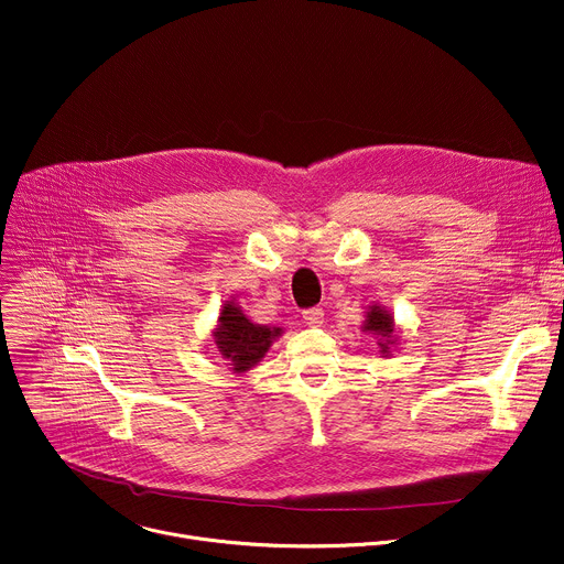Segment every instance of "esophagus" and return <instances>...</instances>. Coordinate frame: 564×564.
I'll list each match as a JSON object with an SVG mask.
<instances>
[{
	"label": "esophagus",
	"mask_w": 564,
	"mask_h": 564,
	"mask_svg": "<svg viewBox=\"0 0 564 564\" xmlns=\"http://www.w3.org/2000/svg\"><path fill=\"white\" fill-rule=\"evenodd\" d=\"M301 317H303V324H308V326H322L324 324V311L322 308L303 311Z\"/></svg>",
	"instance_id": "1"
}]
</instances>
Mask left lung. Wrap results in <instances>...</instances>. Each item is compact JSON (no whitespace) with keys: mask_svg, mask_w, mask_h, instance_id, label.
Masks as SVG:
<instances>
[{"mask_svg":"<svg viewBox=\"0 0 564 564\" xmlns=\"http://www.w3.org/2000/svg\"><path fill=\"white\" fill-rule=\"evenodd\" d=\"M365 330L367 333H373L380 337L378 346L382 348V355H389V346L395 344V337H393V317L382 311L380 305H371L369 313H367V319H365Z\"/></svg>","mask_w":564,"mask_h":564,"instance_id":"left-lung-1","label":"left lung"}]
</instances>
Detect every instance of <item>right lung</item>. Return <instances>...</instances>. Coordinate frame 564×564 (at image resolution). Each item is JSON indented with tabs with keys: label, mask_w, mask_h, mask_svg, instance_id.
I'll return each mask as SVG.
<instances>
[{
	"label": "right lung",
	"mask_w": 564,
	"mask_h": 564,
	"mask_svg": "<svg viewBox=\"0 0 564 564\" xmlns=\"http://www.w3.org/2000/svg\"><path fill=\"white\" fill-rule=\"evenodd\" d=\"M281 335V328H268L253 324L238 308L236 303L227 301L218 317V328L214 333L216 346L220 355L229 362V367L238 373L251 369L268 352L272 341Z\"/></svg>",
	"instance_id": "add662e5"
}]
</instances>
